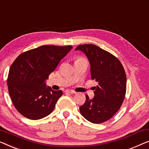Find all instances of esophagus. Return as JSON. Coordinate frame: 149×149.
I'll use <instances>...</instances> for the list:
<instances>
[{
    "instance_id": "1",
    "label": "esophagus",
    "mask_w": 149,
    "mask_h": 149,
    "mask_svg": "<svg viewBox=\"0 0 149 149\" xmlns=\"http://www.w3.org/2000/svg\"><path fill=\"white\" fill-rule=\"evenodd\" d=\"M65 93H70V94H75L76 93L74 91H72V90H66Z\"/></svg>"
}]
</instances>
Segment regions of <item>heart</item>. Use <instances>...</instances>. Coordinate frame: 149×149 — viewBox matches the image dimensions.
<instances>
[{
  "label": "heart",
  "instance_id": "1",
  "mask_svg": "<svg viewBox=\"0 0 149 149\" xmlns=\"http://www.w3.org/2000/svg\"><path fill=\"white\" fill-rule=\"evenodd\" d=\"M81 58H78L77 59H81Z\"/></svg>",
  "mask_w": 149,
  "mask_h": 149
}]
</instances>
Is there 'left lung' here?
Returning a JSON list of instances; mask_svg holds the SVG:
<instances>
[{"label":"left lung","mask_w":149,"mask_h":149,"mask_svg":"<svg viewBox=\"0 0 149 149\" xmlns=\"http://www.w3.org/2000/svg\"><path fill=\"white\" fill-rule=\"evenodd\" d=\"M86 54L91 65L92 79L98 83L95 96L79 107V111L88 121L100 123L109 120L119 109L126 92V75L118 58L94 45H81L75 48Z\"/></svg>","instance_id":"8db88e82"}]
</instances>
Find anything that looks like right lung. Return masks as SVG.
Masks as SVG:
<instances>
[{
	"instance_id": "right-lung-1",
	"label": "right lung",
	"mask_w": 149,
	"mask_h": 149,
	"mask_svg": "<svg viewBox=\"0 0 149 149\" xmlns=\"http://www.w3.org/2000/svg\"><path fill=\"white\" fill-rule=\"evenodd\" d=\"M72 49V46H41L21 54L13 63L8 90L15 107L22 116L37 120L51 113L63 92L53 91L45 81Z\"/></svg>"
}]
</instances>
